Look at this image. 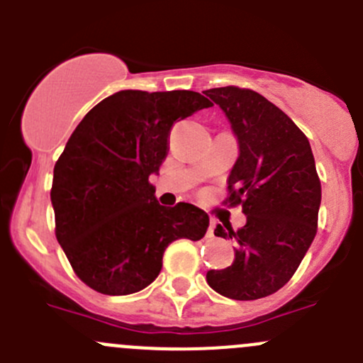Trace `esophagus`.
<instances>
[{
    "label": "esophagus",
    "instance_id": "esophagus-1",
    "mask_svg": "<svg viewBox=\"0 0 363 363\" xmlns=\"http://www.w3.org/2000/svg\"><path fill=\"white\" fill-rule=\"evenodd\" d=\"M208 237H214V221H211L208 225Z\"/></svg>",
    "mask_w": 363,
    "mask_h": 363
}]
</instances>
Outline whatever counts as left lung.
I'll use <instances>...</instances> for the list:
<instances>
[{
    "label": "left lung",
    "mask_w": 363,
    "mask_h": 363,
    "mask_svg": "<svg viewBox=\"0 0 363 363\" xmlns=\"http://www.w3.org/2000/svg\"><path fill=\"white\" fill-rule=\"evenodd\" d=\"M228 117L239 158L228 175L230 207L242 205L246 225L214 235L235 239V258L208 270V286L233 300H256L284 286L318 230L321 182L306 135L256 91L226 86L203 91Z\"/></svg>",
    "instance_id": "left-lung-1"
}]
</instances>
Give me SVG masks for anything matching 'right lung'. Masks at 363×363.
<instances>
[{
  "label": "right lung",
  "mask_w": 363,
  "mask_h": 363,
  "mask_svg": "<svg viewBox=\"0 0 363 363\" xmlns=\"http://www.w3.org/2000/svg\"><path fill=\"white\" fill-rule=\"evenodd\" d=\"M211 101L195 91H119L86 113L54 167L56 239L79 279L104 295H130L158 277L177 239L200 240L208 216L191 203L160 205L149 175L168 135Z\"/></svg>",
  "instance_id": "right-lung-1"
}]
</instances>
